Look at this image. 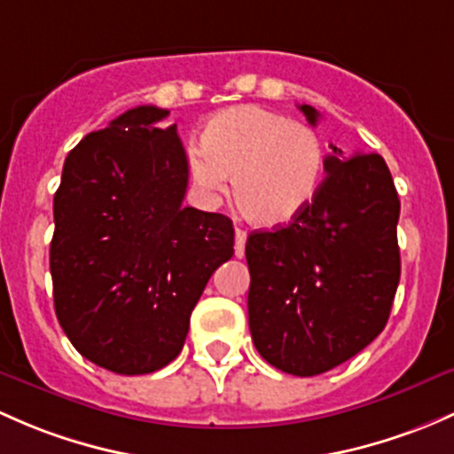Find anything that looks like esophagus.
<instances>
[{
    "instance_id": "1",
    "label": "esophagus",
    "mask_w": 454,
    "mask_h": 454,
    "mask_svg": "<svg viewBox=\"0 0 454 454\" xmlns=\"http://www.w3.org/2000/svg\"><path fill=\"white\" fill-rule=\"evenodd\" d=\"M246 239H247V232L241 231V228H237L235 231V256H241L246 254Z\"/></svg>"
}]
</instances>
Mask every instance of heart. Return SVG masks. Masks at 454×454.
Instances as JSON below:
<instances>
[{
	"instance_id": "b5f03b06",
	"label": "heart",
	"mask_w": 454,
	"mask_h": 454,
	"mask_svg": "<svg viewBox=\"0 0 454 454\" xmlns=\"http://www.w3.org/2000/svg\"><path fill=\"white\" fill-rule=\"evenodd\" d=\"M187 163L204 198L223 193L232 176V195L243 217L261 228H280L307 211L317 195L324 145L307 123L241 104L208 117L200 145L189 147Z\"/></svg>"
}]
</instances>
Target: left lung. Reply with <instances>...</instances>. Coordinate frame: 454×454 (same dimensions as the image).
Segmentation results:
<instances>
[{"instance_id":"left-lung-1","label":"left lung","mask_w":454,"mask_h":454,"mask_svg":"<svg viewBox=\"0 0 454 454\" xmlns=\"http://www.w3.org/2000/svg\"><path fill=\"white\" fill-rule=\"evenodd\" d=\"M300 111L317 123L313 106ZM324 171L307 211L246 243L252 341L294 376L333 370L374 341L400 280V200L383 156L333 147Z\"/></svg>"}]
</instances>
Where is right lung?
I'll return each instance as SVG.
<instances>
[{
	"label": "right lung",
	"instance_id": "obj_1",
	"mask_svg": "<svg viewBox=\"0 0 454 454\" xmlns=\"http://www.w3.org/2000/svg\"><path fill=\"white\" fill-rule=\"evenodd\" d=\"M165 108L84 137L54 195L50 270L65 335L90 364L150 374L176 359L208 278L235 250L226 215L183 207L189 163Z\"/></svg>",
	"mask_w": 454,
	"mask_h": 454
}]
</instances>
